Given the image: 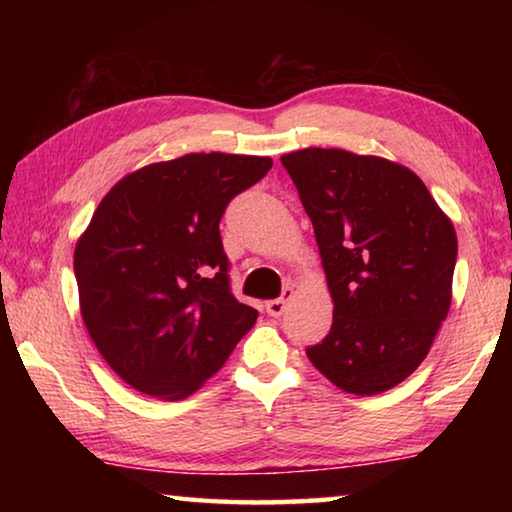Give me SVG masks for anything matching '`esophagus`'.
I'll use <instances>...</instances> for the list:
<instances>
[{
	"label": "esophagus",
	"instance_id": "1",
	"mask_svg": "<svg viewBox=\"0 0 512 512\" xmlns=\"http://www.w3.org/2000/svg\"><path fill=\"white\" fill-rule=\"evenodd\" d=\"M291 296H293V289L289 287V289H284V291H282V296H280V298L268 300V302H266V314H268V316H273V318L282 316V314H284V309H287V302L291 300Z\"/></svg>",
	"mask_w": 512,
	"mask_h": 512
}]
</instances>
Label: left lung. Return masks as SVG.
<instances>
[{
    "label": "left lung",
    "instance_id": "1",
    "mask_svg": "<svg viewBox=\"0 0 512 512\" xmlns=\"http://www.w3.org/2000/svg\"><path fill=\"white\" fill-rule=\"evenodd\" d=\"M314 225L332 329L307 357L345 393L377 395L427 357L452 305L456 232L402 164L343 149L282 155Z\"/></svg>",
    "mask_w": 512,
    "mask_h": 512
}]
</instances>
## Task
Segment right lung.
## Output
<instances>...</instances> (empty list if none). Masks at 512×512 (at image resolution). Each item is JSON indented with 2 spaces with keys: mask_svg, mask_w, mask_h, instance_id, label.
I'll return each mask as SVG.
<instances>
[{
  "mask_svg": "<svg viewBox=\"0 0 512 512\" xmlns=\"http://www.w3.org/2000/svg\"><path fill=\"white\" fill-rule=\"evenodd\" d=\"M271 158L187 153L142 167L103 196L74 250L81 316L135 391L183 400L219 370L257 320L230 291L225 207Z\"/></svg>",
  "mask_w": 512,
  "mask_h": 512,
  "instance_id": "right-lung-1",
  "label": "right lung"
}]
</instances>
